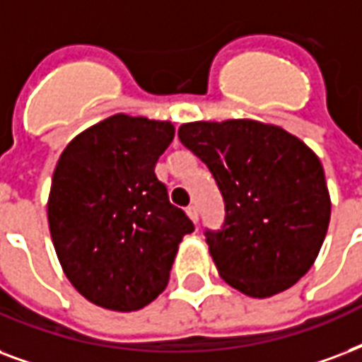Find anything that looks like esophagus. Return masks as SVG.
<instances>
[{
	"mask_svg": "<svg viewBox=\"0 0 362 362\" xmlns=\"http://www.w3.org/2000/svg\"><path fill=\"white\" fill-rule=\"evenodd\" d=\"M186 212H187V216L193 220V224H197V220H199V211H197V206L189 205L186 209Z\"/></svg>",
	"mask_w": 362,
	"mask_h": 362,
	"instance_id": "obj_1",
	"label": "esophagus"
}]
</instances>
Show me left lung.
Here are the masks:
<instances>
[{
	"label": "left lung",
	"instance_id": "1",
	"mask_svg": "<svg viewBox=\"0 0 362 362\" xmlns=\"http://www.w3.org/2000/svg\"><path fill=\"white\" fill-rule=\"evenodd\" d=\"M178 138L224 195V230L206 231L220 277L250 298L296 285L315 264L330 222L315 151L283 127L255 119L184 123Z\"/></svg>",
	"mask_w": 362,
	"mask_h": 362
}]
</instances>
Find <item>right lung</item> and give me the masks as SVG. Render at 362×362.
<instances>
[{"label": "right lung", "instance_id": "add662e5", "mask_svg": "<svg viewBox=\"0 0 362 362\" xmlns=\"http://www.w3.org/2000/svg\"><path fill=\"white\" fill-rule=\"evenodd\" d=\"M173 138L170 121L115 114L79 132L57 161L47 201L52 245L74 288L104 310L153 302L193 231L156 176Z\"/></svg>", "mask_w": 362, "mask_h": 362}]
</instances>
